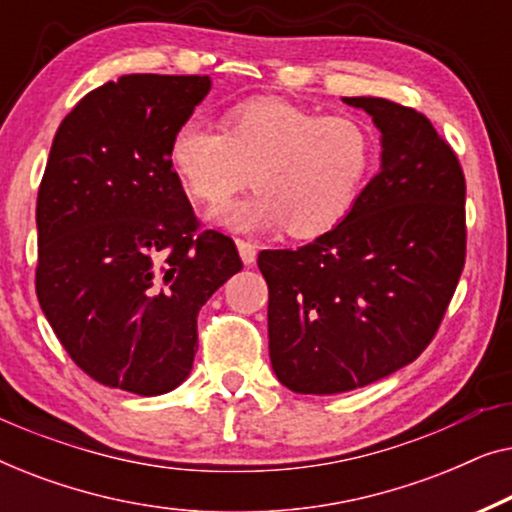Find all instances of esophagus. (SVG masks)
<instances>
[{
  "mask_svg": "<svg viewBox=\"0 0 512 512\" xmlns=\"http://www.w3.org/2000/svg\"><path fill=\"white\" fill-rule=\"evenodd\" d=\"M237 251H240V258L244 265H254L256 263V247L247 240H237Z\"/></svg>",
  "mask_w": 512,
  "mask_h": 512,
  "instance_id": "obj_1",
  "label": "esophagus"
}]
</instances>
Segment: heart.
Wrapping results in <instances>:
<instances>
[{
  "instance_id": "1",
  "label": "heart",
  "mask_w": 512,
  "mask_h": 512,
  "mask_svg": "<svg viewBox=\"0 0 512 512\" xmlns=\"http://www.w3.org/2000/svg\"><path fill=\"white\" fill-rule=\"evenodd\" d=\"M223 127L195 116L179 123L170 167L207 205H223L254 174V195L209 214L233 233L324 235L347 219L373 174L375 137L352 116L261 97L230 109Z\"/></svg>"
}]
</instances>
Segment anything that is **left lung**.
I'll return each mask as SVG.
<instances>
[{
	"mask_svg": "<svg viewBox=\"0 0 512 512\" xmlns=\"http://www.w3.org/2000/svg\"><path fill=\"white\" fill-rule=\"evenodd\" d=\"M380 130V172L340 226L261 251L277 380L342 394L408 366L436 335L466 258V181L429 118L382 97H342Z\"/></svg>",
	"mask_w": 512,
	"mask_h": 512,
	"instance_id": "obj_1",
	"label": "left lung"
}]
</instances>
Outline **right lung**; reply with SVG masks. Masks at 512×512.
<instances>
[{
  "label": "right lung",
  "mask_w": 512,
  "mask_h": 512,
  "mask_svg": "<svg viewBox=\"0 0 512 512\" xmlns=\"http://www.w3.org/2000/svg\"><path fill=\"white\" fill-rule=\"evenodd\" d=\"M209 76L128 74L90 90L55 132L37 198V298L62 347L104 387L160 396L191 375L198 312L242 270L198 230L170 139Z\"/></svg>",
  "instance_id": "add662e5"
}]
</instances>
